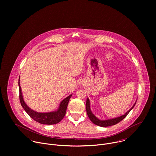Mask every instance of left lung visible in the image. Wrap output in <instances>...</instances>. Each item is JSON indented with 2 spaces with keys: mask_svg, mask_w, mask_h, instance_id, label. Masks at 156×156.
<instances>
[{
  "mask_svg": "<svg viewBox=\"0 0 156 156\" xmlns=\"http://www.w3.org/2000/svg\"><path fill=\"white\" fill-rule=\"evenodd\" d=\"M137 101V100L136 101ZM136 102L133 104V105L131 107V108L129 110H128L127 112L124 114L123 115L116 117V118H113V119H107V120H101L99 119L98 117H96L92 112V111L91 110V107H90V101L89 98H87L86 100V112L87 114L88 117L90 118V120L94 123L96 125H98L99 126H102V127H106V126H112V125H114L118 123H119L120 121H122L123 119H124L126 115L128 114V113L130 112V111L133 109V108L134 107V106L136 104Z\"/></svg>",
  "mask_w": 156,
  "mask_h": 156,
  "instance_id": "left-lung-1",
  "label": "left lung"
}]
</instances>
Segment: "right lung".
I'll list each match as a JSON object with an SVG mask.
<instances>
[{"label": "right lung", "instance_id": "right-lung-1", "mask_svg": "<svg viewBox=\"0 0 156 156\" xmlns=\"http://www.w3.org/2000/svg\"><path fill=\"white\" fill-rule=\"evenodd\" d=\"M20 78L18 80V86H19V91H20V101L21 106L23 107L24 110L26 111V112L36 122L44 124V125H54L60 122L64 117L66 108L70 101V98L72 96V94L69 95L68 97H66L64 99H63L59 105V107L57 110L52 111V112H38L36 111L33 110L31 108H30L27 104L25 103L23 94L21 92V88L20 86Z\"/></svg>", "mask_w": 156, "mask_h": 156}]
</instances>
